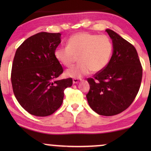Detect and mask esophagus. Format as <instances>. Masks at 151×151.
I'll return each instance as SVG.
<instances>
[{
    "instance_id": "obj_1",
    "label": "esophagus",
    "mask_w": 151,
    "mask_h": 151,
    "mask_svg": "<svg viewBox=\"0 0 151 151\" xmlns=\"http://www.w3.org/2000/svg\"><path fill=\"white\" fill-rule=\"evenodd\" d=\"M80 81H81V80L78 79V78H74V79L73 80V84H78V83H79Z\"/></svg>"
}]
</instances>
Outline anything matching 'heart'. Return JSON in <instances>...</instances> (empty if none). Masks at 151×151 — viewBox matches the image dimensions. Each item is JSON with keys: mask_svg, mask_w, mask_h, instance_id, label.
Instances as JSON below:
<instances>
[{"mask_svg": "<svg viewBox=\"0 0 151 151\" xmlns=\"http://www.w3.org/2000/svg\"><path fill=\"white\" fill-rule=\"evenodd\" d=\"M113 51V42L106 35L84 32L69 38L67 46L55 49V59L62 65L70 67L79 56L80 63L67 70L68 77L81 78L92 71L98 73L108 66Z\"/></svg>", "mask_w": 151, "mask_h": 151, "instance_id": "obj_1", "label": "heart"}]
</instances>
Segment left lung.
Masks as SVG:
<instances>
[{
	"mask_svg": "<svg viewBox=\"0 0 151 151\" xmlns=\"http://www.w3.org/2000/svg\"><path fill=\"white\" fill-rule=\"evenodd\" d=\"M113 53L109 65L87 81L86 98L91 108L100 115L112 116L129 108L135 100L142 78V67L135 47L111 29Z\"/></svg>",
	"mask_w": 151,
	"mask_h": 151,
	"instance_id": "left-lung-1",
	"label": "left lung"
}]
</instances>
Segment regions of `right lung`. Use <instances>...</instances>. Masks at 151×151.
Segmentation results:
<instances>
[{
	"mask_svg": "<svg viewBox=\"0 0 151 151\" xmlns=\"http://www.w3.org/2000/svg\"><path fill=\"white\" fill-rule=\"evenodd\" d=\"M60 37V33H38L16 51L11 73L14 96L24 110L36 116L56 111L63 104L64 91L73 84L71 78L56 80L63 73L54 55Z\"/></svg>",
	"mask_w": 151,
	"mask_h": 151,
	"instance_id": "right-lung-1",
	"label": "right lung"
}]
</instances>
